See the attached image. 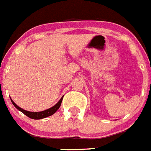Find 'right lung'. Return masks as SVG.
Here are the masks:
<instances>
[{"mask_svg":"<svg viewBox=\"0 0 151 151\" xmlns=\"http://www.w3.org/2000/svg\"><path fill=\"white\" fill-rule=\"evenodd\" d=\"M63 96L60 99V101L58 102V103L55 104V106H53L52 108H49V109H47L45 111H40V112H31V111H26V110L22 109V108H19V106L17 105L16 104L14 103V101L11 99V101L12 102L13 105L17 108V109L20 111L21 112H22L24 114H26V116H28L30 119H44V118H47L48 116H50L55 113V112L58 110V108H60V106L61 104V101H62V99H63Z\"/></svg>","mask_w":151,"mask_h":151,"instance_id":"right-lung-1","label":"right lung"}]
</instances>
